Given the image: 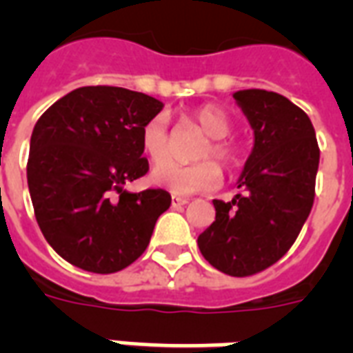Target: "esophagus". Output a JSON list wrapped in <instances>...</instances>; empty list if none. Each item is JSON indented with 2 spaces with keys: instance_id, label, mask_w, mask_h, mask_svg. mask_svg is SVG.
<instances>
[{
  "instance_id": "34e87169",
  "label": "esophagus",
  "mask_w": 353,
  "mask_h": 353,
  "mask_svg": "<svg viewBox=\"0 0 353 353\" xmlns=\"http://www.w3.org/2000/svg\"><path fill=\"white\" fill-rule=\"evenodd\" d=\"M187 203H188L187 199L176 198V196L172 198V207H174V209H177V207H185V205H187Z\"/></svg>"
}]
</instances>
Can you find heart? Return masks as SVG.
Returning a JSON list of instances; mask_svg holds the SVG:
<instances>
[{"label": "heart", "instance_id": "heart-1", "mask_svg": "<svg viewBox=\"0 0 353 353\" xmlns=\"http://www.w3.org/2000/svg\"><path fill=\"white\" fill-rule=\"evenodd\" d=\"M194 124L207 135V141L199 144L196 159L214 157L227 168L240 163L241 152L227 135L232 132V121L221 108L201 106L192 112ZM141 148L154 165H159L170 155L168 119L159 113L150 119L141 130ZM221 181V172L212 161H199L194 165L166 163L152 172V183L170 190L176 196H190L198 192H210Z\"/></svg>", "mask_w": 353, "mask_h": 353}]
</instances>
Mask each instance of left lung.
<instances>
[{"instance_id": "left-lung-1", "label": "left lung", "mask_w": 353, "mask_h": 353, "mask_svg": "<svg viewBox=\"0 0 353 353\" xmlns=\"http://www.w3.org/2000/svg\"><path fill=\"white\" fill-rule=\"evenodd\" d=\"M254 132L231 201L214 199L216 220L198 238L205 260L231 276H249L279 262L295 243L315 199L319 144L306 113L265 90L236 91Z\"/></svg>"}]
</instances>
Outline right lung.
<instances>
[{
  "label": "right lung",
  "mask_w": 353,
  "mask_h": 353,
  "mask_svg": "<svg viewBox=\"0 0 353 353\" xmlns=\"http://www.w3.org/2000/svg\"><path fill=\"white\" fill-rule=\"evenodd\" d=\"M163 102L113 85H85L57 101L30 135L27 183L54 251L91 273H117L148 247L172 203L163 188L128 192L148 172L141 130Z\"/></svg>",
  "instance_id": "right-lung-1"
}]
</instances>
